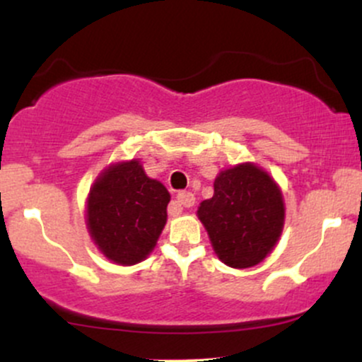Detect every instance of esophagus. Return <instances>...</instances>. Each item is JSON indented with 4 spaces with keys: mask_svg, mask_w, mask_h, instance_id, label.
I'll return each instance as SVG.
<instances>
[{
    "mask_svg": "<svg viewBox=\"0 0 362 362\" xmlns=\"http://www.w3.org/2000/svg\"><path fill=\"white\" fill-rule=\"evenodd\" d=\"M195 204V197L192 192H178L175 206H184V207H192ZM170 214H172V209H170Z\"/></svg>",
    "mask_w": 362,
    "mask_h": 362,
    "instance_id": "obj_1",
    "label": "esophagus"
}]
</instances>
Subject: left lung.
I'll use <instances>...</instances> for the list:
<instances>
[{"instance_id":"1","label":"left lung","mask_w":362,"mask_h":362,"mask_svg":"<svg viewBox=\"0 0 362 362\" xmlns=\"http://www.w3.org/2000/svg\"><path fill=\"white\" fill-rule=\"evenodd\" d=\"M197 216L219 260L248 269L276 247L284 226V201L267 172L242 163L216 177L214 195L201 202Z\"/></svg>"}]
</instances>
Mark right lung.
<instances>
[{
    "label": "right lung",
    "mask_w": 362,
    "mask_h": 362,
    "mask_svg": "<svg viewBox=\"0 0 362 362\" xmlns=\"http://www.w3.org/2000/svg\"><path fill=\"white\" fill-rule=\"evenodd\" d=\"M170 194L138 160L103 170L86 201V226L95 245L119 265L144 260L167 223Z\"/></svg>",
    "instance_id": "obj_1"
}]
</instances>
